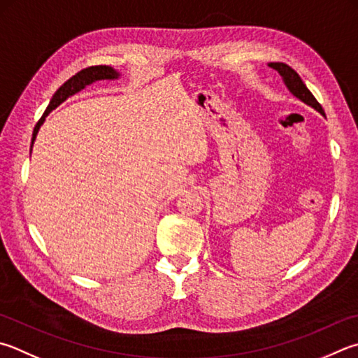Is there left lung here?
<instances>
[{
  "mask_svg": "<svg viewBox=\"0 0 358 358\" xmlns=\"http://www.w3.org/2000/svg\"><path fill=\"white\" fill-rule=\"evenodd\" d=\"M268 66L278 71V75L282 76L285 86H287V89L296 96L297 100L303 101L305 105L311 106L313 109H316L317 113L324 115L322 106L317 103V100L315 99L313 94H311L307 89V86H305L303 81L301 80V76L297 75V71H294L289 66H287V64H283V62H269Z\"/></svg>",
  "mask_w": 358,
  "mask_h": 358,
  "instance_id": "1",
  "label": "left lung"
}]
</instances>
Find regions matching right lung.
I'll list each match as a JSON object with an SVG mask.
<instances>
[{"mask_svg": "<svg viewBox=\"0 0 358 358\" xmlns=\"http://www.w3.org/2000/svg\"><path fill=\"white\" fill-rule=\"evenodd\" d=\"M119 78H120V71H117L111 66H94V67H89V69H84L81 71H78L76 75H73L70 78V80L64 83L62 86L55 92L53 99L50 100V105L47 108V111L43 113V115L41 117V120L37 122L34 131H32L31 150H32V145H34V141H36V136L38 133V129H41L45 119H47V115L51 111H53V109H56L57 106L61 105V103L66 101L69 96L78 94L84 87H87L89 84H92L95 81H103V80H119Z\"/></svg>", "mask_w": 358, "mask_h": 358, "instance_id": "1", "label": "right lung"}]
</instances>
